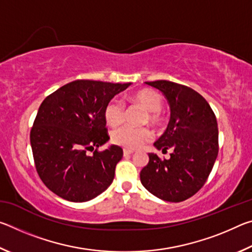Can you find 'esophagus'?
I'll use <instances>...</instances> for the list:
<instances>
[{
  "label": "esophagus",
  "instance_id": "esophagus-1",
  "mask_svg": "<svg viewBox=\"0 0 252 252\" xmlns=\"http://www.w3.org/2000/svg\"><path fill=\"white\" fill-rule=\"evenodd\" d=\"M132 153H133V150H130V149H125V150H123V155H125V157L130 156Z\"/></svg>",
  "mask_w": 252,
  "mask_h": 252
}]
</instances>
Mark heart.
Listing matches in <instances>:
<instances>
[{"mask_svg": "<svg viewBox=\"0 0 252 252\" xmlns=\"http://www.w3.org/2000/svg\"><path fill=\"white\" fill-rule=\"evenodd\" d=\"M134 103L139 104L142 109L147 111L143 123H150L153 126H159L163 121L162 116V106H163V97L159 93L153 90H141L135 92L131 96ZM105 122L110 126L116 127L120 126L125 118V104L119 99L110 100L104 108ZM152 136L151 131L148 127H131L122 126L120 129L114 130L111 134V140L114 144L122 148L133 149L140 148L144 143L150 141Z\"/></svg>", "mask_w": 252, "mask_h": 252, "instance_id": "obj_1", "label": "heart"}]
</instances>
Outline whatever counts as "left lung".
I'll list each match as a JSON object with an SVG mask.
<instances>
[{"label": "left lung", "instance_id": "8db88e82", "mask_svg": "<svg viewBox=\"0 0 252 252\" xmlns=\"http://www.w3.org/2000/svg\"><path fill=\"white\" fill-rule=\"evenodd\" d=\"M146 83L163 93L171 110L167 130L153 146L172 153L168 160L149 153L140 180L161 200L185 201L201 189L215 164L218 123L206 99L191 88L167 80Z\"/></svg>", "mask_w": 252, "mask_h": 252}]
</instances>
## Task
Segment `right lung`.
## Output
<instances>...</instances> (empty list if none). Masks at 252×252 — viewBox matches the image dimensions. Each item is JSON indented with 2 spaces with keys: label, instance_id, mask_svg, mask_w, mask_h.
<instances>
[{
  "label": "right lung",
  "instance_id": "1",
  "mask_svg": "<svg viewBox=\"0 0 252 252\" xmlns=\"http://www.w3.org/2000/svg\"><path fill=\"white\" fill-rule=\"evenodd\" d=\"M130 85L76 80L42 102L30 141L36 171L53 193L67 201L85 202L112 183L123 150L112 144L97 151L110 139L103 112L106 103ZM93 150L89 156L86 152Z\"/></svg>",
  "mask_w": 252,
  "mask_h": 252
}]
</instances>
